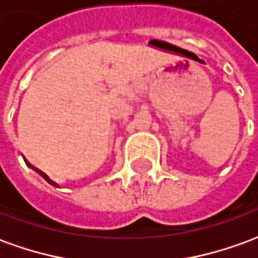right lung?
<instances>
[{
  "mask_svg": "<svg viewBox=\"0 0 258 258\" xmlns=\"http://www.w3.org/2000/svg\"><path fill=\"white\" fill-rule=\"evenodd\" d=\"M27 165H29V163H27ZM29 166H30V165H29ZM31 168H33V166H31ZM35 170H37V172H38L39 174H41V176H44V178H45V180H46V181H48V183H50V184H52V185H54V187H57V184L52 183L49 178H48V176H46V174H44V173H42V172H39L38 169H35Z\"/></svg>",
  "mask_w": 258,
  "mask_h": 258,
  "instance_id": "1",
  "label": "right lung"
}]
</instances>
